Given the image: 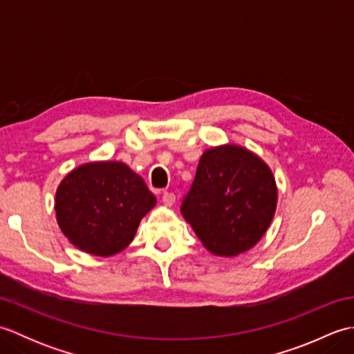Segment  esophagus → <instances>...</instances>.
Here are the masks:
<instances>
[{
    "instance_id": "1",
    "label": "esophagus",
    "mask_w": 354,
    "mask_h": 354,
    "mask_svg": "<svg viewBox=\"0 0 354 354\" xmlns=\"http://www.w3.org/2000/svg\"><path fill=\"white\" fill-rule=\"evenodd\" d=\"M175 199H176V196H175V194H173L171 192H164V193H162V202H164V204L167 205V207L175 204Z\"/></svg>"
}]
</instances>
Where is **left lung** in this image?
<instances>
[{
	"instance_id": "8db88e82",
	"label": "left lung",
	"mask_w": 354,
	"mask_h": 354,
	"mask_svg": "<svg viewBox=\"0 0 354 354\" xmlns=\"http://www.w3.org/2000/svg\"><path fill=\"white\" fill-rule=\"evenodd\" d=\"M277 208L272 171L240 146L202 153L181 213L209 252L232 257L265 234Z\"/></svg>"
}]
</instances>
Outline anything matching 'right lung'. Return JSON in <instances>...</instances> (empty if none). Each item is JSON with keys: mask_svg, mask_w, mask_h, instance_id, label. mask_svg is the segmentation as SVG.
I'll return each instance as SVG.
<instances>
[{"mask_svg": "<svg viewBox=\"0 0 354 354\" xmlns=\"http://www.w3.org/2000/svg\"><path fill=\"white\" fill-rule=\"evenodd\" d=\"M156 198L146 183L118 161L89 162L64 178L56 192V219L79 250L114 255L132 242Z\"/></svg>", "mask_w": 354, "mask_h": 354, "instance_id": "1", "label": "right lung"}]
</instances>
